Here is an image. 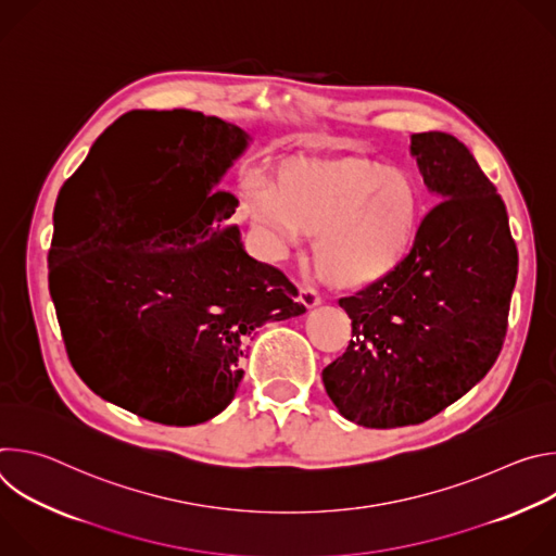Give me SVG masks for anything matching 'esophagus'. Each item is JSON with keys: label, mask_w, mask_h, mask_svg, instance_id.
<instances>
[{"label": "esophagus", "mask_w": 556, "mask_h": 556, "mask_svg": "<svg viewBox=\"0 0 556 556\" xmlns=\"http://www.w3.org/2000/svg\"><path fill=\"white\" fill-rule=\"evenodd\" d=\"M296 301L303 303L305 307H314V305L321 303V296H319V292H316L312 286H301L299 292H296Z\"/></svg>", "instance_id": "obj_1"}]
</instances>
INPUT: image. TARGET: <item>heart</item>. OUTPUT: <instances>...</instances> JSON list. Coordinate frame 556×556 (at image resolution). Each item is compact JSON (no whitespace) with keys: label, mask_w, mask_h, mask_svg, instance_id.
Wrapping results in <instances>:
<instances>
[{"label":"heart","mask_w":556,"mask_h":556,"mask_svg":"<svg viewBox=\"0 0 556 556\" xmlns=\"http://www.w3.org/2000/svg\"><path fill=\"white\" fill-rule=\"evenodd\" d=\"M425 213L418 180L367 161L286 163L273 187L251 195L264 240L283 249L314 235V264L334 286H363L389 275L414 249Z\"/></svg>","instance_id":"heart-1"}]
</instances>
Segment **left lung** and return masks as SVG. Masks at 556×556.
<instances>
[{
	"instance_id": "8db88e82",
	"label": "left lung",
	"mask_w": 556,
	"mask_h": 556,
	"mask_svg": "<svg viewBox=\"0 0 556 556\" xmlns=\"http://www.w3.org/2000/svg\"><path fill=\"white\" fill-rule=\"evenodd\" d=\"M412 153L442 202L399 266L339 299L352 341L321 374L339 412L371 429L420 425L489 374L519 268L506 204L468 147L427 131Z\"/></svg>"
}]
</instances>
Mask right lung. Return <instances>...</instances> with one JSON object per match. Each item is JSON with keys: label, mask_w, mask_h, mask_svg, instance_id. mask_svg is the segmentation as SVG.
<instances>
[{"label": "right lung", "mask_w": 556, "mask_h": 556, "mask_svg": "<svg viewBox=\"0 0 556 556\" xmlns=\"http://www.w3.org/2000/svg\"><path fill=\"white\" fill-rule=\"evenodd\" d=\"M244 147L247 134L217 116L134 110L59 193L84 217L78 240L61 237L48 257L67 358L101 399L151 422L191 427L224 412L251 334L305 312L228 224L240 200L219 178Z\"/></svg>", "instance_id": "1"}]
</instances>
